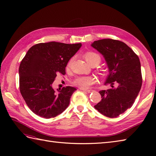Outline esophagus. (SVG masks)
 <instances>
[{"instance_id":"34e87169","label":"esophagus","mask_w":156,"mask_h":156,"mask_svg":"<svg viewBox=\"0 0 156 156\" xmlns=\"http://www.w3.org/2000/svg\"><path fill=\"white\" fill-rule=\"evenodd\" d=\"M82 90L84 91L88 92V93H91V92H93V90H84V89H82Z\"/></svg>"}]
</instances>
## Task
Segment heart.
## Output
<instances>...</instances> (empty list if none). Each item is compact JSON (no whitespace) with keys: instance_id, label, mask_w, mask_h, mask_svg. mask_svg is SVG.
<instances>
[{"instance_id":"b5f03b06","label":"heart","mask_w":156,"mask_h":156,"mask_svg":"<svg viewBox=\"0 0 156 156\" xmlns=\"http://www.w3.org/2000/svg\"><path fill=\"white\" fill-rule=\"evenodd\" d=\"M84 57L87 60V62L90 64H99L101 62V57L98 53H94L92 51H88L84 53ZM73 58H71L67 64V68H69L72 65ZM96 82V79L94 77L92 76H84V77H79L75 79L74 84L75 85L79 87L81 89H87L92 84Z\"/></svg>"}]
</instances>
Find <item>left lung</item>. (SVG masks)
<instances>
[{
  "label": "left lung",
  "mask_w": 156,
  "mask_h": 156,
  "mask_svg": "<svg viewBox=\"0 0 156 156\" xmlns=\"http://www.w3.org/2000/svg\"><path fill=\"white\" fill-rule=\"evenodd\" d=\"M91 46L105 58L109 72L105 84L112 87L99 92L102 99L94 107L105 116L117 117L132 107L142 86L139 58L119 40H100L94 41Z\"/></svg>",
  "instance_id": "1"
}]
</instances>
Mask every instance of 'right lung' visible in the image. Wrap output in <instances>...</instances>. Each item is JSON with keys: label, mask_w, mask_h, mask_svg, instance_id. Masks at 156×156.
Wrapping results in <instances>:
<instances>
[{"label": "right lung", "mask_w": 156, "mask_h": 156, "mask_svg": "<svg viewBox=\"0 0 156 156\" xmlns=\"http://www.w3.org/2000/svg\"><path fill=\"white\" fill-rule=\"evenodd\" d=\"M82 45L51 41L37 44L29 49L19 68L20 88L27 106L45 119L61 114L69 104L76 88L63 87L55 92L52 87L56 75L66 74L69 59Z\"/></svg>", "instance_id": "right-lung-1"}]
</instances>
